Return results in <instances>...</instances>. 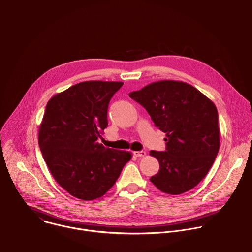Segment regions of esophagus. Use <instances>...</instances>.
<instances>
[{
	"label": "esophagus",
	"instance_id": "1",
	"mask_svg": "<svg viewBox=\"0 0 252 252\" xmlns=\"http://www.w3.org/2000/svg\"><path fill=\"white\" fill-rule=\"evenodd\" d=\"M133 155L137 158H143V157L147 156V153L145 151H139V152H134Z\"/></svg>",
	"mask_w": 252,
	"mask_h": 252
}]
</instances>
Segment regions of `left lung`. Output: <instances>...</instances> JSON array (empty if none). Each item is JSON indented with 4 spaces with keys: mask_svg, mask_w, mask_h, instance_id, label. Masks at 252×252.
<instances>
[{
    "mask_svg": "<svg viewBox=\"0 0 252 252\" xmlns=\"http://www.w3.org/2000/svg\"><path fill=\"white\" fill-rule=\"evenodd\" d=\"M128 95L166 133L165 151H151L159 162V170L151 182L172 195L196 187L220 150L217 106L194 87L176 81L155 82Z\"/></svg>",
    "mask_w": 252,
    "mask_h": 252,
    "instance_id": "left-lung-1",
    "label": "left lung"
}]
</instances>
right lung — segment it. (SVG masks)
I'll list each match as a JSON object with an SVG mask.
<instances>
[{"mask_svg":"<svg viewBox=\"0 0 252 252\" xmlns=\"http://www.w3.org/2000/svg\"><path fill=\"white\" fill-rule=\"evenodd\" d=\"M122 82L89 81L54 95L47 103L39 146L56 182L70 195L94 200L117 182L131 154L97 142L107 126V107Z\"/></svg>","mask_w":252,"mask_h":252,"instance_id":"add662e5","label":"right lung"}]
</instances>
